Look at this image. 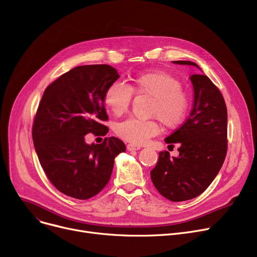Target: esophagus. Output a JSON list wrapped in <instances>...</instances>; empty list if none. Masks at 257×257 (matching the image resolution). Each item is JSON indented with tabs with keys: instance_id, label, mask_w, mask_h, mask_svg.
I'll return each instance as SVG.
<instances>
[{
	"instance_id": "1",
	"label": "esophagus",
	"mask_w": 257,
	"mask_h": 257,
	"mask_svg": "<svg viewBox=\"0 0 257 257\" xmlns=\"http://www.w3.org/2000/svg\"><path fill=\"white\" fill-rule=\"evenodd\" d=\"M140 149H141L140 146H136V145H132V144L127 145V150L128 151H138Z\"/></svg>"
}]
</instances>
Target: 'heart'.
<instances>
[{
  "mask_svg": "<svg viewBox=\"0 0 257 257\" xmlns=\"http://www.w3.org/2000/svg\"><path fill=\"white\" fill-rule=\"evenodd\" d=\"M132 92L152 98L150 115L157 117L167 128L179 127L188 113L190 98L182 89L181 81L165 71H150L139 74L128 86L114 82L104 92V105L113 115L128 111ZM117 137L133 145H143L159 132L156 120L128 118L115 126Z\"/></svg>",
  "mask_w": 257,
  "mask_h": 257,
  "instance_id": "b5f03b06",
  "label": "heart"
}]
</instances>
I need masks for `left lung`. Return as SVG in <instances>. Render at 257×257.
Here are the masks:
<instances>
[{"label": "left lung", "instance_id": "8db88e82", "mask_svg": "<svg viewBox=\"0 0 257 257\" xmlns=\"http://www.w3.org/2000/svg\"><path fill=\"white\" fill-rule=\"evenodd\" d=\"M176 64L200 66L192 61ZM194 87V105L184 124L165 141L179 144V155L159 152L151 171V180L165 198L181 202L203 193L221 170L227 153V108L219 88L203 75L190 77Z\"/></svg>", "mask_w": 257, "mask_h": 257}]
</instances>
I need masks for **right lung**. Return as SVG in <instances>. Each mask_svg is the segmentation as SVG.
Here are the masks:
<instances>
[{
    "instance_id": "obj_1",
    "label": "right lung",
    "mask_w": 257,
    "mask_h": 257,
    "mask_svg": "<svg viewBox=\"0 0 257 257\" xmlns=\"http://www.w3.org/2000/svg\"><path fill=\"white\" fill-rule=\"evenodd\" d=\"M119 78L108 64L77 66L45 90L34 118L32 139L47 177L62 194L86 200L99 194L111 176L114 158L125 144L111 137L86 144L85 136H106L104 92Z\"/></svg>"
}]
</instances>
